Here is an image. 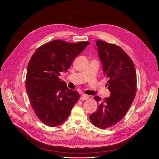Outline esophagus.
<instances>
[{"label":"esophagus","instance_id":"obj_1","mask_svg":"<svg viewBox=\"0 0 159 159\" xmlns=\"http://www.w3.org/2000/svg\"><path fill=\"white\" fill-rule=\"evenodd\" d=\"M80 99L81 100H86V99H89V96L88 95H86V94H82L81 95Z\"/></svg>","mask_w":159,"mask_h":159}]
</instances>
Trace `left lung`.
I'll return each mask as SVG.
<instances>
[{
	"instance_id": "1",
	"label": "left lung",
	"mask_w": 159,
	"mask_h": 159,
	"mask_svg": "<svg viewBox=\"0 0 159 159\" xmlns=\"http://www.w3.org/2000/svg\"><path fill=\"white\" fill-rule=\"evenodd\" d=\"M96 44L111 95L105 103L99 96L94 97L99 105L89 119L95 127L105 129L119 123L131 107L137 91V74L133 61L121 47L102 40Z\"/></svg>"
}]
</instances>
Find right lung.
<instances>
[{
	"label": "right lung",
	"mask_w": 159,
	"mask_h": 159,
	"mask_svg": "<svg viewBox=\"0 0 159 159\" xmlns=\"http://www.w3.org/2000/svg\"><path fill=\"white\" fill-rule=\"evenodd\" d=\"M89 42L69 43L55 40L42 45L28 62L26 89L34 111L49 127H57L69 117L79 100L77 91L68 88L59 78Z\"/></svg>",
	"instance_id": "add662e5"
}]
</instances>
